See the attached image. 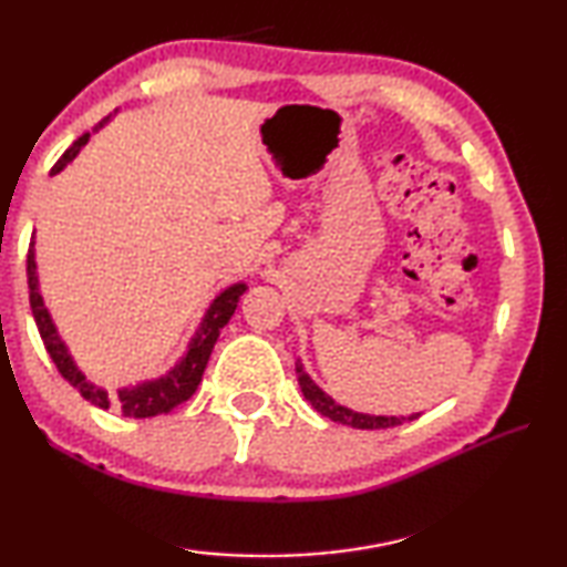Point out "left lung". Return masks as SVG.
Here are the masks:
<instances>
[{
	"mask_svg": "<svg viewBox=\"0 0 567 567\" xmlns=\"http://www.w3.org/2000/svg\"><path fill=\"white\" fill-rule=\"evenodd\" d=\"M295 370H297V382H300L305 400L310 402V405L318 410L320 415L330 417L332 422H340V425H350L358 430H385V427H395V425H402V422L420 417V412H412V415H408V417L405 415L395 417V415H368V412H354L350 408L340 405V402H334L320 385H315L312 378L305 372L300 360H297Z\"/></svg>",
	"mask_w": 567,
	"mask_h": 567,
	"instance_id": "left-lung-1",
	"label": "left lung"
}]
</instances>
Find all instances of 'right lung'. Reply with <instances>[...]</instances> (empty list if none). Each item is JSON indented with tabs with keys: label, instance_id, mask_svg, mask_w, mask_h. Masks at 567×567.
<instances>
[{
	"label": "right lung",
	"instance_id": "obj_1",
	"mask_svg": "<svg viewBox=\"0 0 567 567\" xmlns=\"http://www.w3.org/2000/svg\"><path fill=\"white\" fill-rule=\"evenodd\" d=\"M107 122H110V117H104L97 127H94V132L102 130ZM87 142H90V132L82 134V137L76 140L60 159H56V165L52 167L50 175H60V172L70 165L76 155H80V150L87 145ZM27 282H30V305H32L37 330H40L44 348H47V352H50V358L56 364V370L62 372V378L70 382L72 388L80 390V395L84 400H90L92 405H97L102 410H110V408L122 410V415H127V417L165 415V412L175 410L177 405H182V402L195 395L197 385L203 382V372L207 368V360H209V354H213L219 332H223L229 318L235 315L239 297H243L247 290L245 282L229 285L227 290L219 292L215 300L209 302L203 322H199V328L195 330V334H192L187 352L182 354L179 362L175 364V368H169L165 375L110 392L107 388L92 382L80 368H76L74 358L70 354V350H66V344L60 338V332H56V324L52 320L50 310L44 307L42 292H40V277H37V260H34V239L30 245V255H27Z\"/></svg>",
	"mask_w": 567,
	"mask_h": 567
}]
</instances>
